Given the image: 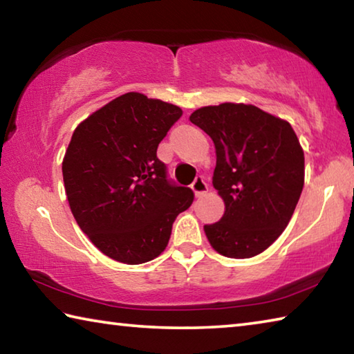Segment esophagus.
Instances as JSON below:
<instances>
[{"label": "esophagus", "mask_w": 354, "mask_h": 354, "mask_svg": "<svg viewBox=\"0 0 354 354\" xmlns=\"http://www.w3.org/2000/svg\"><path fill=\"white\" fill-rule=\"evenodd\" d=\"M192 190H194L195 196H201L203 194H206V192H207V184L205 181V178L196 176L195 181L192 183Z\"/></svg>", "instance_id": "34e87169"}]
</instances>
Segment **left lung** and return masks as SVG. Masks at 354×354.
<instances>
[{"instance_id":"1","label":"left lung","mask_w":354,"mask_h":354,"mask_svg":"<svg viewBox=\"0 0 354 354\" xmlns=\"http://www.w3.org/2000/svg\"><path fill=\"white\" fill-rule=\"evenodd\" d=\"M190 122L217 154L212 184L225 201L220 221L205 225L217 253L247 259L262 253L292 218L304 184V153L284 120L251 104L196 109Z\"/></svg>"}]
</instances>
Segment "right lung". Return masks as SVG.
I'll list each match as a JSON object with an SVG mask.
<instances>
[{
	"mask_svg": "<svg viewBox=\"0 0 354 354\" xmlns=\"http://www.w3.org/2000/svg\"><path fill=\"white\" fill-rule=\"evenodd\" d=\"M183 115L175 104L129 92L75 129L62 162L67 200L84 234L118 262L143 263L165 250L194 192L169 179L158 147Z\"/></svg>",
	"mask_w": 354,
	"mask_h": 354,
	"instance_id": "1",
	"label": "right lung"
}]
</instances>
